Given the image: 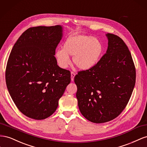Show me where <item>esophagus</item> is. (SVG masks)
<instances>
[{"instance_id":"obj_1","label":"esophagus","mask_w":147,"mask_h":147,"mask_svg":"<svg viewBox=\"0 0 147 147\" xmlns=\"http://www.w3.org/2000/svg\"><path fill=\"white\" fill-rule=\"evenodd\" d=\"M75 75H76V74H75L74 72H73V71L71 73V81H74V78Z\"/></svg>"}]
</instances>
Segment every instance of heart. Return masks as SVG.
<instances>
[{"label":"heart","instance_id":"b5f03b06","mask_svg":"<svg viewBox=\"0 0 147 147\" xmlns=\"http://www.w3.org/2000/svg\"><path fill=\"white\" fill-rule=\"evenodd\" d=\"M103 51V44L98 39L92 36L76 34L66 39L63 49H58L55 57L62 68L71 64L70 55L73 57V61L78 68L87 70L97 63Z\"/></svg>","mask_w":147,"mask_h":147}]
</instances>
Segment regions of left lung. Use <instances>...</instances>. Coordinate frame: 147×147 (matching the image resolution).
Here are the masks:
<instances>
[{
    "instance_id": "left-lung-1",
    "label": "left lung",
    "mask_w": 147,
    "mask_h": 147,
    "mask_svg": "<svg viewBox=\"0 0 147 147\" xmlns=\"http://www.w3.org/2000/svg\"><path fill=\"white\" fill-rule=\"evenodd\" d=\"M106 53L92 68L74 77L81 114L91 122L103 123L116 118L126 107L136 84L131 52L122 39L107 33Z\"/></svg>"
}]
</instances>
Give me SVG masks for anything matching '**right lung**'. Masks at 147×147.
<instances>
[{"instance_id":"add662e5","label":"right lung","mask_w":147,"mask_h":147,"mask_svg":"<svg viewBox=\"0 0 147 147\" xmlns=\"http://www.w3.org/2000/svg\"><path fill=\"white\" fill-rule=\"evenodd\" d=\"M63 36V27L28 29L16 42L7 61L5 80L11 97L23 115L44 119L55 112L70 71L60 68L54 57Z\"/></svg>"}]
</instances>
